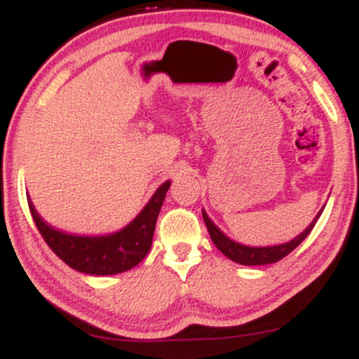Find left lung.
<instances>
[{"instance_id":"8db88e82","label":"left lung","mask_w":359,"mask_h":359,"mask_svg":"<svg viewBox=\"0 0 359 359\" xmlns=\"http://www.w3.org/2000/svg\"><path fill=\"white\" fill-rule=\"evenodd\" d=\"M324 208L317 212V216L312 219L311 224L304 229L299 236H295L294 240L287 241V243H280V245H270V246H248V245H243V243H238L231 240L228 234H224L214 224L211 217L208 216V212L203 209V217L205 222V228H208L209 236L214 245L217 246V250L221 251L224 257H228L231 262L240 263V265H248V266H255V265H270V263L278 262L283 257H287L290 251H294L297 246L302 243L306 238L309 236V233L312 231V228L316 226L317 219L320 217L323 214Z\"/></svg>"}]
</instances>
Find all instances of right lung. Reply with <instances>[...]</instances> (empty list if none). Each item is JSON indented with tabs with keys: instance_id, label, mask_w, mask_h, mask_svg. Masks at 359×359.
Segmentation results:
<instances>
[{
	"instance_id": "right-lung-1",
	"label": "right lung",
	"mask_w": 359,
	"mask_h": 359,
	"mask_svg": "<svg viewBox=\"0 0 359 359\" xmlns=\"http://www.w3.org/2000/svg\"><path fill=\"white\" fill-rule=\"evenodd\" d=\"M170 184L172 180H165L160 185L135 219L118 231L106 234H74L53 228L40 216L30 196L27 199L36 228L62 262L81 273L106 277L135 269L147 257L151 248L156 217Z\"/></svg>"
}]
</instances>
